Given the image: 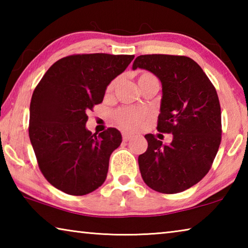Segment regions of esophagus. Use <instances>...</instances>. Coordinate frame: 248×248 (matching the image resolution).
<instances>
[{"label":"esophagus","mask_w":248,"mask_h":248,"mask_svg":"<svg viewBox=\"0 0 248 248\" xmlns=\"http://www.w3.org/2000/svg\"><path fill=\"white\" fill-rule=\"evenodd\" d=\"M131 138H132V134H130V133L125 132V131L123 132V139H124V141H129L130 139H131Z\"/></svg>","instance_id":"34e87169"}]
</instances>
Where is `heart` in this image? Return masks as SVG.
Returning a JSON list of instances; mask_svg holds the SVG:
<instances>
[{"mask_svg": "<svg viewBox=\"0 0 248 248\" xmlns=\"http://www.w3.org/2000/svg\"><path fill=\"white\" fill-rule=\"evenodd\" d=\"M156 78L153 74L144 72L139 75V78H138V84L143 83L148 79ZM119 79L116 78L109 84L107 92L110 93L115 90V87L118 84ZM146 117V111L142 108H134V107H127V108H121L118 111H116L115 114V120L118 123L121 127L129 130H134L137 129L139 125L142 124V121L145 119Z\"/></svg>", "mask_w": 248, "mask_h": 248, "instance_id": "b5f03b06", "label": "heart"}]
</instances>
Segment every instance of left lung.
<instances>
[{
    "mask_svg": "<svg viewBox=\"0 0 248 248\" xmlns=\"http://www.w3.org/2000/svg\"><path fill=\"white\" fill-rule=\"evenodd\" d=\"M150 71L162 84L157 130L173 134L164 144L145 134L148 150L139 155L144 183L162 194H177L202 179L221 143V107L217 91L192 59L144 54L132 69Z\"/></svg>",
    "mask_w": 248,
    "mask_h": 248,
    "instance_id": "1",
    "label": "left lung"
}]
</instances>
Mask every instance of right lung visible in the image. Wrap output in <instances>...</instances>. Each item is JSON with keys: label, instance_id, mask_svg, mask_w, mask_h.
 Listing matches in <instances>:
<instances>
[{"label": "right lung", "instance_id": "1", "mask_svg": "<svg viewBox=\"0 0 248 248\" xmlns=\"http://www.w3.org/2000/svg\"><path fill=\"white\" fill-rule=\"evenodd\" d=\"M133 58L108 53L62 58L33 91L29 139L41 173L57 189L83 196L104 184L109 157L123 137L116 128L92 134L86 111L103 102L107 86Z\"/></svg>", "mask_w": 248, "mask_h": 248}]
</instances>
